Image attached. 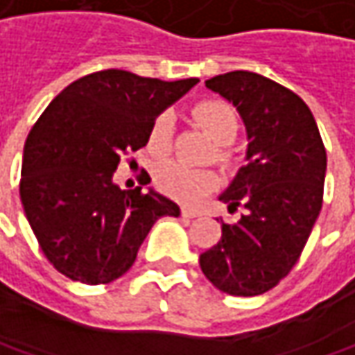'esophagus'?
<instances>
[{
	"instance_id": "34e87169",
	"label": "esophagus",
	"mask_w": 355,
	"mask_h": 355,
	"mask_svg": "<svg viewBox=\"0 0 355 355\" xmlns=\"http://www.w3.org/2000/svg\"><path fill=\"white\" fill-rule=\"evenodd\" d=\"M180 215H182L184 219H193V217H199V211L189 209V207H182V209H180Z\"/></svg>"
}]
</instances>
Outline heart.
I'll use <instances>...</instances> for the list:
<instances>
[{"instance_id": "obj_1", "label": "heart", "mask_w": 355, "mask_h": 355, "mask_svg": "<svg viewBox=\"0 0 355 355\" xmlns=\"http://www.w3.org/2000/svg\"><path fill=\"white\" fill-rule=\"evenodd\" d=\"M191 113L193 119L217 142L215 160L223 166H230L234 160L230 144L236 140L242 128L240 113L236 112L234 105L221 99L199 101ZM173 140H175V117L171 112H160L148 128V138H146L148 150L156 158H162L171 152ZM154 184L158 187V191H162L164 195L177 201L193 203L217 187V175L209 168H189L180 162L168 160L154 171Z\"/></svg>"}]
</instances>
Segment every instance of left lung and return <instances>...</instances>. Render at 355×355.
<instances>
[{
	"label": "left lung",
	"instance_id": "left-lung-1",
	"mask_svg": "<svg viewBox=\"0 0 355 355\" xmlns=\"http://www.w3.org/2000/svg\"><path fill=\"white\" fill-rule=\"evenodd\" d=\"M205 85L238 107L250 144L248 164L219 197L243 213L221 223V240L199 264L221 293L256 297L299 262L323 205L327 154L311 110L280 83L232 71Z\"/></svg>",
	"mask_w": 355,
	"mask_h": 355
}]
</instances>
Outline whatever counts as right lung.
Listing matches in <instances>:
<instances>
[{
    "label": "right lung",
    "instance_id": "right-lung-1",
    "mask_svg": "<svg viewBox=\"0 0 355 355\" xmlns=\"http://www.w3.org/2000/svg\"><path fill=\"white\" fill-rule=\"evenodd\" d=\"M197 81L97 71L71 83L38 117L24 146L19 197L58 272L107 284L132 268L156 219L178 217L171 199L142 187L123 191L112 177L123 154L146 146L152 119Z\"/></svg>",
    "mask_w": 355,
    "mask_h": 355
}]
</instances>
